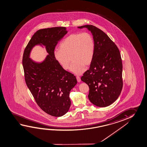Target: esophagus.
Returning a JSON list of instances; mask_svg holds the SVG:
<instances>
[{
    "label": "esophagus",
    "instance_id": "esophagus-1",
    "mask_svg": "<svg viewBox=\"0 0 147 147\" xmlns=\"http://www.w3.org/2000/svg\"><path fill=\"white\" fill-rule=\"evenodd\" d=\"M77 81L78 82H81V78L79 76H77Z\"/></svg>",
    "mask_w": 147,
    "mask_h": 147
}]
</instances>
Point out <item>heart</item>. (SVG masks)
<instances>
[{"instance_id": "obj_1", "label": "heart", "mask_w": 147, "mask_h": 147, "mask_svg": "<svg viewBox=\"0 0 147 147\" xmlns=\"http://www.w3.org/2000/svg\"><path fill=\"white\" fill-rule=\"evenodd\" d=\"M94 49V41L90 33H74L62 41L59 50L54 51V58L65 70L69 67L70 58L73 62L70 67L71 71L81 75L85 70V65H89L91 63Z\"/></svg>"}]
</instances>
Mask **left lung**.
Here are the masks:
<instances>
[{
	"mask_svg": "<svg viewBox=\"0 0 147 147\" xmlns=\"http://www.w3.org/2000/svg\"><path fill=\"white\" fill-rule=\"evenodd\" d=\"M91 32L95 44L89 69L81 77L88 85L89 100L98 107H105L117 100L123 88V65L118 47L108 35L95 26L85 25Z\"/></svg>",
	"mask_w": 147,
	"mask_h": 147,
	"instance_id": "left-lung-1",
	"label": "left lung"
}]
</instances>
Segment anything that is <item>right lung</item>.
<instances>
[{
  "instance_id": "obj_1",
  "label": "right lung",
  "mask_w": 147,
  "mask_h": 147,
  "mask_svg": "<svg viewBox=\"0 0 147 147\" xmlns=\"http://www.w3.org/2000/svg\"><path fill=\"white\" fill-rule=\"evenodd\" d=\"M67 33L65 27L37 30L26 47L22 59L27 86L40 108L53 117L63 116L68 111L70 91L77 83L74 75L61 67L54 58L55 47ZM36 45L45 46L49 54L41 63L29 58Z\"/></svg>"
}]
</instances>
